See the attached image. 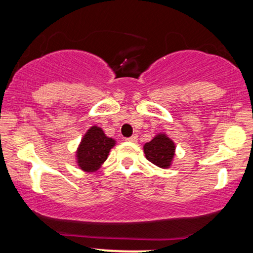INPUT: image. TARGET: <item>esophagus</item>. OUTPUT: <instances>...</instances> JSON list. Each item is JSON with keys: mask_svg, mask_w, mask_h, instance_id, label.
Returning a JSON list of instances; mask_svg holds the SVG:
<instances>
[{"mask_svg": "<svg viewBox=\"0 0 253 253\" xmlns=\"http://www.w3.org/2000/svg\"><path fill=\"white\" fill-rule=\"evenodd\" d=\"M137 139H138V136L137 134H133V136H131V137H129V138H126V141H131V143H136L137 141Z\"/></svg>", "mask_w": 253, "mask_h": 253, "instance_id": "1", "label": "esophagus"}]
</instances>
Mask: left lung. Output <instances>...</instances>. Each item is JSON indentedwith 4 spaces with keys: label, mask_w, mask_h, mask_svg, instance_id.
<instances>
[{
    "label": "left lung",
    "mask_w": 253,
    "mask_h": 253,
    "mask_svg": "<svg viewBox=\"0 0 253 253\" xmlns=\"http://www.w3.org/2000/svg\"><path fill=\"white\" fill-rule=\"evenodd\" d=\"M175 143L166 133H158L153 139L144 145L145 157L160 168H169L175 157Z\"/></svg>",
    "instance_id": "1"
}]
</instances>
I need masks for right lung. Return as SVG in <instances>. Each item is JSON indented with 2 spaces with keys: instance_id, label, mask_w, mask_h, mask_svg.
I'll return each mask as SVG.
<instances>
[{
  "instance_id": "add662e5",
  "label": "right lung",
  "mask_w": 253,
  "mask_h": 253,
  "mask_svg": "<svg viewBox=\"0 0 253 253\" xmlns=\"http://www.w3.org/2000/svg\"><path fill=\"white\" fill-rule=\"evenodd\" d=\"M115 144L116 140L107 137L101 127L91 126L82 138L76 151L78 167L87 172L99 170Z\"/></svg>"
}]
</instances>
